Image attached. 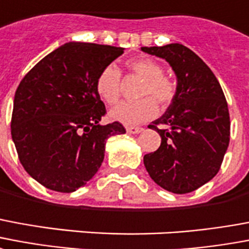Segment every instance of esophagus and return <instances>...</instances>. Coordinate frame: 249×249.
<instances>
[{
    "mask_svg": "<svg viewBox=\"0 0 249 249\" xmlns=\"http://www.w3.org/2000/svg\"><path fill=\"white\" fill-rule=\"evenodd\" d=\"M126 132L129 134H139L143 132V128H140V126H126Z\"/></svg>",
    "mask_w": 249,
    "mask_h": 249,
    "instance_id": "34e87169",
    "label": "esophagus"
}]
</instances>
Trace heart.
<instances>
[{
    "mask_svg": "<svg viewBox=\"0 0 249 249\" xmlns=\"http://www.w3.org/2000/svg\"><path fill=\"white\" fill-rule=\"evenodd\" d=\"M126 67L139 78L143 79L139 96L143 97L133 103H120L109 110V119L124 125H137L153 119L157 115L158 107H167L176 96V86L163 75L160 64L149 58L130 59ZM121 73L115 64L101 70L96 79V91L99 96L108 104H115L120 99Z\"/></svg>",
    "mask_w": 249,
    "mask_h": 249,
    "instance_id": "obj_1",
    "label": "heart"
}]
</instances>
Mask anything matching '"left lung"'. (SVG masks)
<instances>
[{"instance_id": "left-lung-1", "label": "left lung", "mask_w": 249, "mask_h": 249, "mask_svg": "<svg viewBox=\"0 0 249 249\" xmlns=\"http://www.w3.org/2000/svg\"><path fill=\"white\" fill-rule=\"evenodd\" d=\"M141 51L166 60L177 79L171 104L149 125L161 136V145L143 156V165L162 189L191 193L216 176L227 152V101L209 66L186 46L170 43Z\"/></svg>"}]
</instances>
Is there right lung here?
Returning a JSON list of instances; mask_svg holds the SVG:
<instances>
[{
	"label": "right lung",
	"instance_id": "add662e5",
	"mask_svg": "<svg viewBox=\"0 0 249 249\" xmlns=\"http://www.w3.org/2000/svg\"><path fill=\"white\" fill-rule=\"evenodd\" d=\"M123 47L68 42L31 68L17 88L12 139L22 166L40 185L72 193L87 185L104 160L115 121L101 125L106 106L96 91L103 68Z\"/></svg>",
	"mask_w": 249,
	"mask_h": 249
}]
</instances>
